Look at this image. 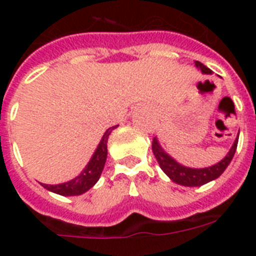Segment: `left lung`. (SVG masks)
<instances>
[{
  "instance_id": "left-lung-1",
  "label": "left lung",
  "mask_w": 256,
  "mask_h": 256,
  "mask_svg": "<svg viewBox=\"0 0 256 256\" xmlns=\"http://www.w3.org/2000/svg\"><path fill=\"white\" fill-rule=\"evenodd\" d=\"M195 66L198 69H200L202 73L211 74V70L207 66L203 65V64H200L199 61H195ZM236 146H238V138L235 140L234 144L230 148L228 154L220 162H218L214 166H210V168H186V166H182L176 160H172L168 152L160 148V144H158L156 138L152 140V152H154V156H156V160H158V164H160V168L164 170V174L168 175L172 182L187 187L202 186V184H206V183L211 182V180H214L218 176H220L223 174V171L226 170L227 166L230 164L231 160H232V156H234L235 152H236Z\"/></svg>"
}]
</instances>
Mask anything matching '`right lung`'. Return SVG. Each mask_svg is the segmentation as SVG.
I'll use <instances>...</instances> for the list:
<instances>
[{
    "label": "right lung",
    "mask_w": 256,
    "mask_h": 256,
    "mask_svg": "<svg viewBox=\"0 0 256 256\" xmlns=\"http://www.w3.org/2000/svg\"><path fill=\"white\" fill-rule=\"evenodd\" d=\"M118 126V124H116ZM116 126L108 128L106 132L102 136L98 148H96V152L92 154V160H88V164H86V168H84L81 174L76 176L74 179L69 180V182L60 183V184H44L46 190L53 191L56 194L65 195V196H72V195H81L90 190L100 179L102 170L104 168V162L108 158V140L110 132L116 128Z\"/></svg>",
    "instance_id": "1"
}]
</instances>
